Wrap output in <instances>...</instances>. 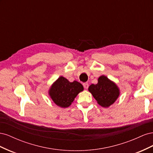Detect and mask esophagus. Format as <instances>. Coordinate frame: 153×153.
<instances>
[{"mask_svg": "<svg viewBox=\"0 0 153 153\" xmlns=\"http://www.w3.org/2000/svg\"><path fill=\"white\" fill-rule=\"evenodd\" d=\"M83 85H84V88L85 89H88V87H89V84H87V83H84V84H83Z\"/></svg>", "mask_w": 153, "mask_h": 153, "instance_id": "obj_1", "label": "esophagus"}]
</instances>
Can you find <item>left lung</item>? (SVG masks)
I'll list each match as a JSON object with an SVG mask.
<instances>
[{"label":"left lung","mask_w":153,"mask_h":153,"mask_svg":"<svg viewBox=\"0 0 153 153\" xmlns=\"http://www.w3.org/2000/svg\"><path fill=\"white\" fill-rule=\"evenodd\" d=\"M88 90L97 103L104 108L114 104L120 95V90L115 83L105 75L100 76L96 84H91Z\"/></svg>","instance_id":"left-lung-1"}]
</instances>
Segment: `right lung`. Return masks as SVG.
<instances>
[{
	"label": "right lung",
	"mask_w": 153,
	"mask_h": 153,
	"mask_svg": "<svg viewBox=\"0 0 153 153\" xmlns=\"http://www.w3.org/2000/svg\"><path fill=\"white\" fill-rule=\"evenodd\" d=\"M83 91L84 87L80 83L77 81L70 82L61 76L50 86L48 94L55 105L61 108H67Z\"/></svg>",
	"instance_id": "1"
}]
</instances>
